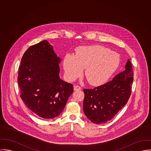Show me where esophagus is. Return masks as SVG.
Instances as JSON below:
<instances>
[{"instance_id":"1","label":"esophagus","mask_w":151,"mask_h":151,"mask_svg":"<svg viewBox=\"0 0 151 151\" xmlns=\"http://www.w3.org/2000/svg\"><path fill=\"white\" fill-rule=\"evenodd\" d=\"M73 89H74V90L75 91H78V90H81L82 89V88L80 87V86H74V87H73Z\"/></svg>"}]
</instances>
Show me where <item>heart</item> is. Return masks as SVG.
<instances>
[{"label":"heart","instance_id":"b5f03b06","mask_svg":"<svg viewBox=\"0 0 151 151\" xmlns=\"http://www.w3.org/2000/svg\"><path fill=\"white\" fill-rule=\"evenodd\" d=\"M120 56L117 52L101 46L78 47L76 55L67 54L64 67L68 78L74 81L85 68L84 75L88 82L99 85L106 81L117 69Z\"/></svg>","mask_w":151,"mask_h":151}]
</instances>
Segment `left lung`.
<instances>
[{
    "instance_id": "left-lung-1",
    "label": "left lung",
    "mask_w": 151,
    "mask_h": 151,
    "mask_svg": "<svg viewBox=\"0 0 151 151\" xmlns=\"http://www.w3.org/2000/svg\"><path fill=\"white\" fill-rule=\"evenodd\" d=\"M125 68L124 71L107 83L93 88H84V113L93 123H106L127 104L134 76L129 60Z\"/></svg>"
}]
</instances>
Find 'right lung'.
<instances>
[{
	"label": "right lung",
	"instance_id": "obj_1",
	"mask_svg": "<svg viewBox=\"0 0 151 151\" xmlns=\"http://www.w3.org/2000/svg\"><path fill=\"white\" fill-rule=\"evenodd\" d=\"M60 61L52 46L45 40L27 50L19 66L17 81L21 99L43 119L59 116L73 91L72 84L60 78Z\"/></svg>",
	"mask_w": 151,
	"mask_h": 151
}]
</instances>
